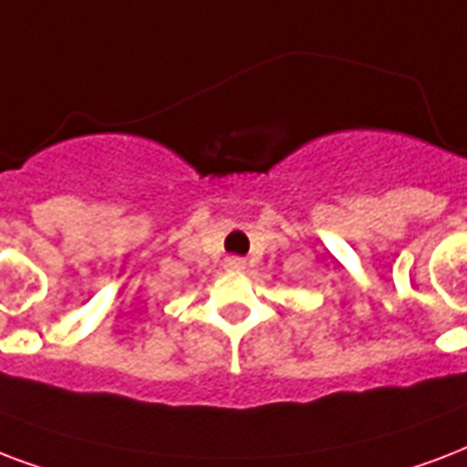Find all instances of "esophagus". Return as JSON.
Wrapping results in <instances>:
<instances>
[{
    "label": "esophagus",
    "mask_w": 467,
    "mask_h": 467,
    "mask_svg": "<svg viewBox=\"0 0 467 467\" xmlns=\"http://www.w3.org/2000/svg\"><path fill=\"white\" fill-rule=\"evenodd\" d=\"M225 269L227 272H244V269H247V262H244L242 257H227Z\"/></svg>",
    "instance_id": "obj_1"
}]
</instances>
